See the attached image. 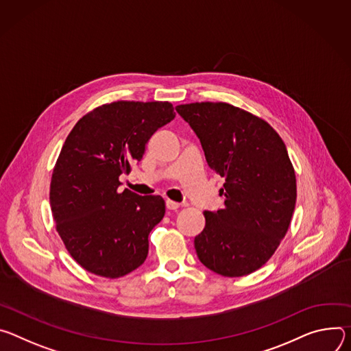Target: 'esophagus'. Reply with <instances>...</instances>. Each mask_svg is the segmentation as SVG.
I'll list each match as a JSON object with an SVG mask.
<instances>
[{
	"label": "esophagus",
	"instance_id": "obj_1",
	"mask_svg": "<svg viewBox=\"0 0 351 351\" xmlns=\"http://www.w3.org/2000/svg\"><path fill=\"white\" fill-rule=\"evenodd\" d=\"M166 208H167L169 210H177V209L180 208V204H177V202H174V201L167 199V201H166Z\"/></svg>",
	"mask_w": 351,
	"mask_h": 351
}]
</instances>
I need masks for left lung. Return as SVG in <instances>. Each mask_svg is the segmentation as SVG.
Segmentation results:
<instances>
[{"instance_id":"1","label":"left lung","mask_w":351,"mask_h":351,"mask_svg":"<svg viewBox=\"0 0 351 351\" xmlns=\"http://www.w3.org/2000/svg\"><path fill=\"white\" fill-rule=\"evenodd\" d=\"M176 110L199 138L209 167L226 180L224 208L204 212L197 255L221 276L250 275L275 254L294 212L297 184L286 145L266 121L227 103Z\"/></svg>"}]
</instances>
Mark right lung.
Instances as JSON below:
<instances>
[{"instance_id": "right-lung-1", "label": "right lung", "mask_w": 351, "mask_h": 351, "mask_svg": "<svg viewBox=\"0 0 351 351\" xmlns=\"http://www.w3.org/2000/svg\"><path fill=\"white\" fill-rule=\"evenodd\" d=\"M174 117L169 101H114L84 115L66 136L50 205L65 248L90 274L117 279L145 262L149 232L166 204L159 195L120 192V176L141 162L150 136Z\"/></svg>"}]
</instances>
